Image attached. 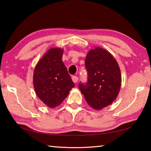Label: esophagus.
I'll list each match as a JSON object with an SVG mask.
<instances>
[{
	"instance_id": "34e87169",
	"label": "esophagus",
	"mask_w": 151,
	"mask_h": 151,
	"mask_svg": "<svg viewBox=\"0 0 151 151\" xmlns=\"http://www.w3.org/2000/svg\"><path fill=\"white\" fill-rule=\"evenodd\" d=\"M72 80H73V81L75 83H77V81H78V76H72Z\"/></svg>"
}]
</instances>
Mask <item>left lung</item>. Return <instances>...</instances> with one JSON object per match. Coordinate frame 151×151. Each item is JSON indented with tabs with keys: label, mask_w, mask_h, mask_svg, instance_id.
I'll return each instance as SVG.
<instances>
[{
	"label": "left lung",
	"mask_w": 151,
	"mask_h": 151,
	"mask_svg": "<svg viewBox=\"0 0 151 151\" xmlns=\"http://www.w3.org/2000/svg\"><path fill=\"white\" fill-rule=\"evenodd\" d=\"M87 82L78 88L92 108L100 110L115 100L121 85L118 63L111 53L102 48L91 50L85 58Z\"/></svg>",
	"instance_id": "left-lung-1"
}]
</instances>
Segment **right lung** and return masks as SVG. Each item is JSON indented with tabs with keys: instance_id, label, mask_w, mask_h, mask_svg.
I'll use <instances>...</instances> for the list:
<instances>
[{
	"instance_id": "right-lung-1",
	"label": "right lung",
	"mask_w": 151,
	"mask_h": 151,
	"mask_svg": "<svg viewBox=\"0 0 151 151\" xmlns=\"http://www.w3.org/2000/svg\"><path fill=\"white\" fill-rule=\"evenodd\" d=\"M63 50L51 48L36 66L33 85L37 96L54 108L62 103L75 84L62 60Z\"/></svg>"
}]
</instances>
